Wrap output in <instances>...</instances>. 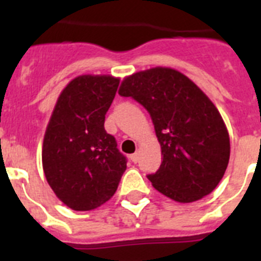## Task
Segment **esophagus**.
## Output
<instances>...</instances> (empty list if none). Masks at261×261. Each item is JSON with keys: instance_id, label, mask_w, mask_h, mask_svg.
<instances>
[{"instance_id": "34e87169", "label": "esophagus", "mask_w": 261, "mask_h": 261, "mask_svg": "<svg viewBox=\"0 0 261 261\" xmlns=\"http://www.w3.org/2000/svg\"><path fill=\"white\" fill-rule=\"evenodd\" d=\"M130 159H132V162L133 163H137L138 162V159H140V153H135L130 155Z\"/></svg>"}]
</instances>
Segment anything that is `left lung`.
Here are the masks:
<instances>
[{
    "mask_svg": "<svg viewBox=\"0 0 261 261\" xmlns=\"http://www.w3.org/2000/svg\"><path fill=\"white\" fill-rule=\"evenodd\" d=\"M121 96H132L153 120L163 161L147 175L158 192L177 202L209 195L225 175L230 158L227 128L216 106L195 82L171 68L128 75Z\"/></svg>",
    "mask_w": 261,
    "mask_h": 261,
    "instance_id": "8db88e82",
    "label": "left lung"
}]
</instances>
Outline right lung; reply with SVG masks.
Listing matches in <instances>:
<instances>
[{"label":"right lung","mask_w":261,"mask_h":261,"mask_svg":"<svg viewBox=\"0 0 261 261\" xmlns=\"http://www.w3.org/2000/svg\"><path fill=\"white\" fill-rule=\"evenodd\" d=\"M120 80L78 75L61 91L45 129L41 161L55 195L73 211H93L115 195L126 170L106 114Z\"/></svg>","instance_id":"1"}]
</instances>
